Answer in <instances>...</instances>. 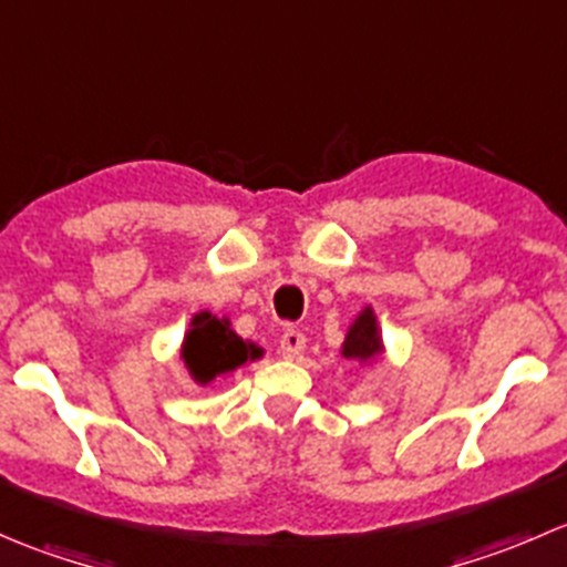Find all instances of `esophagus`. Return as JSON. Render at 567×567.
Returning <instances> with one entry per match:
<instances>
[{"instance_id": "34e87169", "label": "esophagus", "mask_w": 567, "mask_h": 567, "mask_svg": "<svg viewBox=\"0 0 567 567\" xmlns=\"http://www.w3.org/2000/svg\"><path fill=\"white\" fill-rule=\"evenodd\" d=\"M305 348H307L305 331H299V329H285L282 337H279V351H282V357L296 359L301 351H305Z\"/></svg>"}]
</instances>
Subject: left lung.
Returning a JSON list of instances; mask_svg holds the SVG:
<instances>
[{
    "label": "left lung",
    "mask_w": 567,
    "mask_h": 567,
    "mask_svg": "<svg viewBox=\"0 0 567 567\" xmlns=\"http://www.w3.org/2000/svg\"><path fill=\"white\" fill-rule=\"evenodd\" d=\"M381 353V337L379 323H375L373 310H362L353 326L348 329L346 342H342V357L353 359V362H370Z\"/></svg>",
    "instance_id": "left-lung-1"
}]
</instances>
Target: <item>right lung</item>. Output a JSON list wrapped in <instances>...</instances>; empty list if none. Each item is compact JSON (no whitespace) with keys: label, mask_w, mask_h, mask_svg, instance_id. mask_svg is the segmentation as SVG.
I'll return each mask as SVG.
<instances>
[{"label":"right lung","mask_w":567,"mask_h":567,"mask_svg":"<svg viewBox=\"0 0 567 567\" xmlns=\"http://www.w3.org/2000/svg\"><path fill=\"white\" fill-rule=\"evenodd\" d=\"M181 357L197 384H210L216 375L241 368L247 359H260L262 351L255 342L241 340L230 329V320L199 312L192 318V329L183 340Z\"/></svg>","instance_id":"add662e5"}]
</instances>
